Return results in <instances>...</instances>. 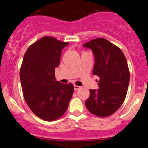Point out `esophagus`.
<instances>
[{
	"label": "esophagus",
	"instance_id": "34e87169",
	"mask_svg": "<svg viewBox=\"0 0 148 148\" xmlns=\"http://www.w3.org/2000/svg\"><path fill=\"white\" fill-rule=\"evenodd\" d=\"M81 88L80 87V86H76V85H74V90H78L79 89V88Z\"/></svg>",
	"mask_w": 148,
	"mask_h": 148
}]
</instances>
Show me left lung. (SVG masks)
<instances>
[{
	"label": "left lung",
	"instance_id": "8db88e82",
	"mask_svg": "<svg viewBox=\"0 0 148 148\" xmlns=\"http://www.w3.org/2000/svg\"><path fill=\"white\" fill-rule=\"evenodd\" d=\"M84 47L92 51L95 58L92 74L99 77V89L90 90L86 108L97 116H109L126 97L130 79L127 59L121 49L104 38L92 40Z\"/></svg>",
	"mask_w": 148,
	"mask_h": 148
}]
</instances>
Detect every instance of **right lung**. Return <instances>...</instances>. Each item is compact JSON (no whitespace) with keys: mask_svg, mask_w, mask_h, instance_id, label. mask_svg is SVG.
Wrapping results in <instances>:
<instances>
[{"mask_svg":"<svg viewBox=\"0 0 148 148\" xmlns=\"http://www.w3.org/2000/svg\"><path fill=\"white\" fill-rule=\"evenodd\" d=\"M69 45L53 37H42L27 49L20 69L24 99L34 114L53 121L67 111L74 86L62 84L55 78L61 51Z\"/></svg>","mask_w":148,"mask_h":148,"instance_id":"right-lung-1","label":"right lung"}]
</instances>
